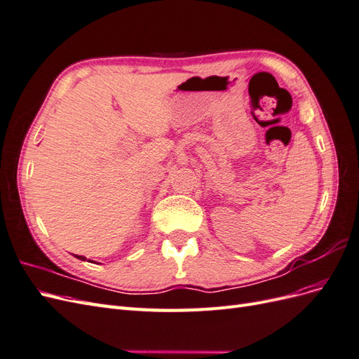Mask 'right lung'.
<instances>
[{
    "mask_svg": "<svg viewBox=\"0 0 359 359\" xmlns=\"http://www.w3.org/2000/svg\"><path fill=\"white\" fill-rule=\"evenodd\" d=\"M76 257H78V259H81V260H86V257H83V256H78V255H74Z\"/></svg>",
    "mask_w": 359,
    "mask_h": 359,
    "instance_id": "add662e5",
    "label": "right lung"
}]
</instances>
